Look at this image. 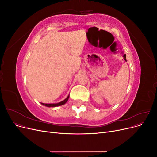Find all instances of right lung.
<instances>
[{"mask_svg": "<svg viewBox=\"0 0 157 157\" xmlns=\"http://www.w3.org/2000/svg\"><path fill=\"white\" fill-rule=\"evenodd\" d=\"M69 96H68V97H67V98H66L65 99H64L63 101H61V102H59V103H58L45 104V103H41V104H42V105H45V106H46V107H58V106H60V105H63V104H65L66 102L67 101L68 99H69Z\"/></svg>", "mask_w": 157, "mask_h": 157, "instance_id": "1", "label": "right lung"}]
</instances>
